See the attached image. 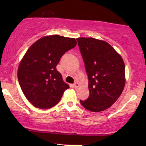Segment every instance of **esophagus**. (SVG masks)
Segmentation results:
<instances>
[{
	"mask_svg": "<svg viewBox=\"0 0 146 146\" xmlns=\"http://www.w3.org/2000/svg\"><path fill=\"white\" fill-rule=\"evenodd\" d=\"M79 84L78 82H75L74 84V87L75 88H78L79 87Z\"/></svg>",
	"mask_w": 146,
	"mask_h": 146,
	"instance_id": "34e87169",
	"label": "esophagus"
}]
</instances>
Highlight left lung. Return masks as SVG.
<instances>
[{
  "label": "left lung",
  "mask_w": 146,
  "mask_h": 146,
  "mask_svg": "<svg viewBox=\"0 0 146 146\" xmlns=\"http://www.w3.org/2000/svg\"><path fill=\"white\" fill-rule=\"evenodd\" d=\"M76 40L84 62L90 91L87 100L80 101L88 110H105L116 102L124 88V62L106 42L94 38Z\"/></svg>",
  "instance_id": "1"
}]
</instances>
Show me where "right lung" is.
<instances>
[{
  "label": "right lung",
  "instance_id": "obj_1",
  "mask_svg": "<svg viewBox=\"0 0 146 146\" xmlns=\"http://www.w3.org/2000/svg\"><path fill=\"white\" fill-rule=\"evenodd\" d=\"M76 44L75 38L51 35L38 40L28 49L18 68V80L25 97L34 106L40 109L54 106L69 88L56 66Z\"/></svg>",
  "mask_w": 146,
  "mask_h": 146
}]
</instances>
